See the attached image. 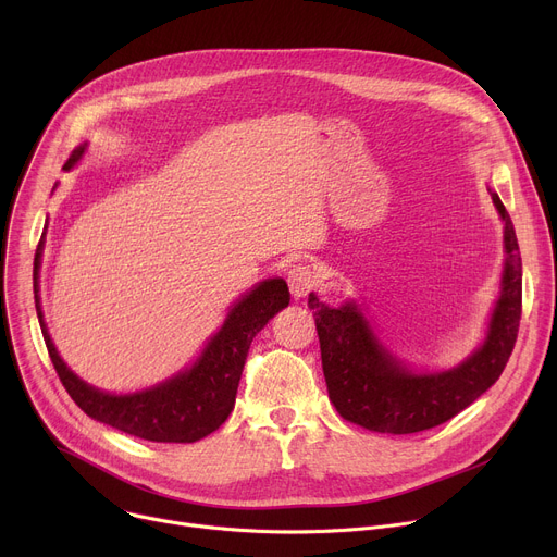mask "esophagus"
Instances as JSON below:
<instances>
[{"label":"esophagus","instance_id":"34e87169","mask_svg":"<svg viewBox=\"0 0 557 557\" xmlns=\"http://www.w3.org/2000/svg\"><path fill=\"white\" fill-rule=\"evenodd\" d=\"M287 283L294 298H304L321 283V270L314 263H296L287 272Z\"/></svg>","mask_w":557,"mask_h":557}]
</instances>
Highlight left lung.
<instances>
[{
  "label": "left lung",
  "mask_w": 557,
  "mask_h": 557,
  "mask_svg": "<svg viewBox=\"0 0 557 557\" xmlns=\"http://www.w3.org/2000/svg\"><path fill=\"white\" fill-rule=\"evenodd\" d=\"M488 191L504 221L502 292L484 344L457 368L412 372L381 344L357 304L330 308L310 294L327 395L344 419L374 433H421L453 419L499 379L522 319V259L508 211Z\"/></svg>",
  "instance_id": "8db88e82"
}]
</instances>
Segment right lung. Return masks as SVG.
<instances>
[{
  "instance_id": "add662e5",
  "label": "right lung",
  "mask_w": 557,
  "mask_h": 557,
  "mask_svg": "<svg viewBox=\"0 0 557 557\" xmlns=\"http://www.w3.org/2000/svg\"><path fill=\"white\" fill-rule=\"evenodd\" d=\"M84 149H87L84 145L77 147L64 162V169L75 166ZM41 249H45V238L37 243L33 263L35 310L62 386L89 417L147 442L191 444L221 428L234 410L238 381L253 336L289 304V289L283 278L261 281L238 298L223 327L207 341L202 355L191 368L143 393L109 395L73 374L53 346L39 304Z\"/></svg>"
}]
</instances>
